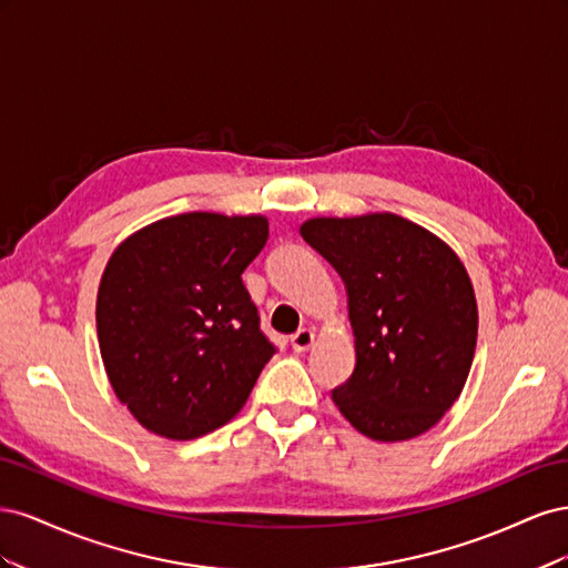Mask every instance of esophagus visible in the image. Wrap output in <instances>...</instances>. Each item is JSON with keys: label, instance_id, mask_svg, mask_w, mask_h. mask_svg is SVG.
Instances as JSON below:
<instances>
[{"label": "esophagus", "instance_id": "1", "mask_svg": "<svg viewBox=\"0 0 568 568\" xmlns=\"http://www.w3.org/2000/svg\"><path fill=\"white\" fill-rule=\"evenodd\" d=\"M313 343H315V332L313 329H298L294 336H291V348H294L296 353L311 351Z\"/></svg>", "mask_w": 568, "mask_h": 568}]
</instances>
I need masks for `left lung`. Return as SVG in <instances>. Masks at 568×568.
<instances>
[{"instance_id":"8db88e82","label":"left lung","mask_w":568,"mask_h":568,"mask_svg":"<svg viewBox=\"0 0 568 568\" xmlns=\"http://www.w3.org/2000/svg\"><path fill=\"white\" fill-rule=\"evenodd\" d=\"M301 236L348 291L355 372L332 400L359 434L398 443L426 434L467 384L478 307L459 255L393 213L311 217Z\"/></svg>"}]
</instances>
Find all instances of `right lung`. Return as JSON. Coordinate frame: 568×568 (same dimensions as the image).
I'll return each mask as SVG.
<instances>
[{
    "instance_id": "add662e5",
    "label": "right lung",
    "mask_w": 568,
    "mask_h": 568,
    "mask_svg": "<svg viewBox=\"0 0 568 568\" xmlns=\"http://www.w3.org/2000/svg\"><path fill=\"white\" fill-rule=\"evenodd\" d=\"M265 215L182 213L132 232L97 291V338L115 398L146 432L192 440L248 400L274 348L242 272L263 251Z\"/></svg>"
}]
</instances>
